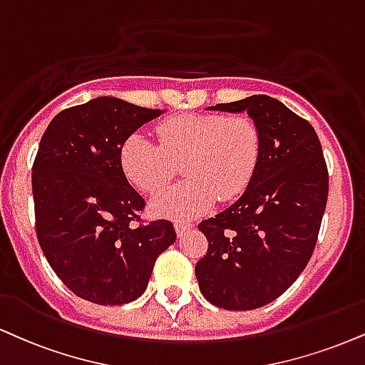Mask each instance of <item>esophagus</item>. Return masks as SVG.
Wrapping results in <instances>:
<instances>
[{"mask_svg": "<svg viewBox=\"0 0 365 365\" xmlns=\"http://www.w3.org/2000/svg\"><path fill=\"white\" fill-rule=\"evenodd\" d=\"M194 225H190V222H183V221H177L175 222V231H177L178 236H183L187 231H190Z\"/></svg>", "mask_w": 365, "mask_h": 365, "instance_id": "1", "label": "esophagus"}]
</instances>
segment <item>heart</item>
I'll use <instances>...</instances> for the list:
<instances>
[{
	"label": "heart",
	"mask_w": 365,
	"mask_h": 365,
	"mask_svg": "<svg viewBox=\"0 0 365 365\" xmlns=\"http://www.w3.org/2000/svg\"><path fill=\"white\" fill-rule=\"evenodd\" d=\"M160 144L134 133L120 148V166L146 194L168 185L183 163L188 177L151 200L153 212L173 219L197 217L221 200L243 194L262 156V133L247 115L182 113L156 127Z\"/></svg>",
	"instance_id": "heart-1"
}]
</instances>
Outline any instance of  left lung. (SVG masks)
I'll return each mask as SVG.
<instances>
[{
  "label": "left lung",
  "instance_id": "1",
  "mask_svg": "<svg viewBox=\"0 0 365 365\" xmlns=\"http://www.w3.org/2000/svg\"><path fill=\"white\" fill-rule=\"evenodd\" d=\"M209 108L247 112L262 133V156L245 194L199 225L209 248L195 277L217 308L257 309L287 291L314 252L328 199L327 161L313 125L272 96Z\"/></svg>",
  "mask_w": 365,
  "mask_h": 365
}]
</instances>
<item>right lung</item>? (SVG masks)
<instances>
[{
    "label": "right lung",
    "mask_w": 365,
    "mask_h": 365,
    "mask_svg": "<svg viewBox=\"0 0 365 365\" xmlns=\"http://www.w3.org/2000/svg\"><path fill=\"white\" fill-rule=\"evenodd\" d=\"M160 115L98 96L57 113L42 135L32 166L35 231L52 270L81 299L135 301L177 240L166 219L143 222L146 202L120 166L124 140Z\"/></svg>",
    "instance_id": "add662e5"
}]
</instances>
